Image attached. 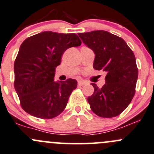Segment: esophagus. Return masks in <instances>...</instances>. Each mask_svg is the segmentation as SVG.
<instances>
[{"label": "esophagus", "instance_id": "1", "mask_svg": "<svg viewBox=\"0 0 154 154\" xmlns=\"http://www.w3.org/2000/svg\"><path fill=\"white\" fill-rule=\"evenodd\" d=\"M85 84V82H83V81L80 80V81H78V85L79 86H82V85H84Z\"/></svg>", "mask_w": 154, "mask_h": 154}]
</instances>
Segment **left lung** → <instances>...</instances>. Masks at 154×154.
<instances>
[{"instance_id":"8db88e82","label":"left lung","mask_w":154,"mask_h":154,"mask_svg":"<svg viewBox=\"0 0 154 154\" xmlns=\"http://www.w3.org/2000/svg\"><path fill=\"white\" fill-rule=\"evenodd\" d=\"M78 35L96 55L93 68L107 72L102 88L91 83L94 92L88 98L90 108L103 118L116 116L135 94L138 79L135 55L122 38L109 32L96 30Z\"/></svg>"}]
</instances>
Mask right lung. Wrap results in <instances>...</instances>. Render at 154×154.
I'll return each instance as SVG.
<instances>
[{
    "label": "right lung",
    "mask_w": 154,
    "mask_h": 154,
    "mask_svg": "<svg viewBox=\"0 0 154 154\" xmlns=\"http://www.w3.org/2000/svg\"><path fill=\"white\" fill-rule=\"evenodd\" d=\"M82 42L75 33L45 31L28 38L20 45L14 64L15 89L27 113L49 119L65 109L77 81L55 82V69L68 48Z\"/></svg>",
    "instance_id": "obj_1"
}]
</instances>
